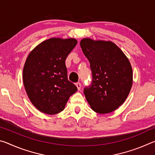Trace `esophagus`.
Returning <instances> with one entry per match:
<instances>
[{
  "mask_svg": "<svg viewBox=\"0 0 155 155\" xmlns=\"http://www.w3.org/2000/svg\"><path fill=\"white\" fill-rule=\"evenodd\" d=\"M76 86H77L78 90H80V89H81V83H80L79 82L76 83Z\"/></svg>",
  "mask_w": 155,
  "mask_h": 155,
  "instance_id": "1",
  "label": "esophagus"
}]
</instances>
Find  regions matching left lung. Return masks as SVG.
<instances>
[{
    "label": "left lung",
    "mask_w": 155,
    "mask_h": 155,
    "mask_svg": "<svg viewBox=\"0 0 155 155\" xmlns=\"http://www.w3.org/2000/svg\"><path fill=\"white\" fill-rule=\"evenodd\" d=\"M80 45L90 61L92 83L84 89L91 109L101 114L124 103L133 85V70L127 57L111 41L83 38Z\"/></svg>",
    "instance_id": "left-lung-1"
}]
</instances>
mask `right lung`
Listing matches in <instances>:
<instances>
[{"mask_svg": "<svg viewBox=\"0 0 155 155\" xmlns=\"http://www.w3.org/2000/svg\"><path fill=\"white\" fill-rule=\"evenodd\" d=\"M77 44L74 38H52L28 54L23 68V83L31 103L44 114L54 115L65 109L77 91L68 79L65 61Z\"/></svg>", "mask_w": 155, "mask_h": 155, "instance_id": "1", "label": "right lung"}]
</instances>
